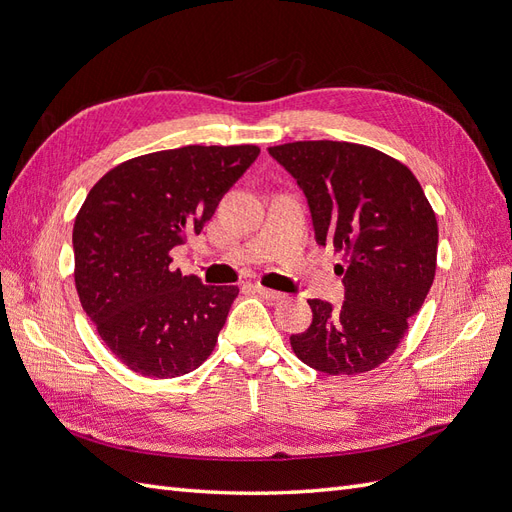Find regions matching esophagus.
I'll use <instances>...</instances> for the list:
<instances>
[{
    "label": "esophagus",
    "mask_w": 512,
    "mask_h": 512,
    "mask_svg": "<svg viewBox=\"0 0 512 512\" xmlns=\"http://www.w3.org/2000/svg\"><path fill=\"white\" fill-rule=\"evenodd\" d=\"M254 290L260 294L262 299H267V301H282L286 297V294L277 292V290H271V288H265V286H260V284H256Z\"/></svg>",
    "instance_id": "1"
}]
</instances>
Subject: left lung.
I'll return each instance as SVG.
<instances>
[{
  "label": "left lung",
  "mask_w": 512,
  "mask_h": 512,
  "mask_svg": "<svg viewBox=\"0 0 512 512\" xmlns=\"http://www.w3.org/2000/svg\"><path fill=\"white\" fill-rule=\"evenodd\" d=\"M297 179L318 245L344 254V303L309 299L312 324L290 335L299 359L329 376L371 371L395 352L436 275L438 222L412 170L342 141L269 147Z\"/></svg>",
  "instance_id": "left-lung-1"
}]
</instances>
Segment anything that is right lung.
I'll use <instances>...</instances> for the list:
<instances>
[{
    "mask_svg": "<svg viewBox=\"0 0 512 512\" xmlns=\"http://www.w3.org/2000/svg\"><path fill=\"white\" fill-rule=\"evenodd\" d=\"M258 153L256 145L156 151L89 190L72 230L76 292L102 342L136 374H190L218 344L239 288L181 275L170 250L200 235Z\"/></svg>",
    "mask_w": 512,
    "mask_h": 512,
    "instance_id": "add662e5",
    "label": "right lung"
}]
</instances>
